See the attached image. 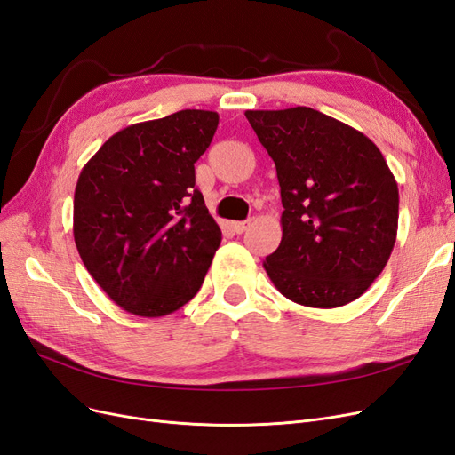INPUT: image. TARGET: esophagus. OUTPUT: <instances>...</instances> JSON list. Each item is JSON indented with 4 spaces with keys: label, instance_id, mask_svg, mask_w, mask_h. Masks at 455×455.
<instances>
[{
    "label": "esophagus",
    "instance_id": "34e87169",
    "mask_svg": "<svg viewBox=\"0 0 455 455\" xmlns=\"http://www.w3.org/2000/svg\"><path fill=\"white\" fill-rule=\"evenodd\" d=\"M249 226H251V220H246V222H235V224H233V231L244 233L246 229H249Z\"/></svg>",
    "mask_w": 455,
    "mask_h": 455
}]
</instances>
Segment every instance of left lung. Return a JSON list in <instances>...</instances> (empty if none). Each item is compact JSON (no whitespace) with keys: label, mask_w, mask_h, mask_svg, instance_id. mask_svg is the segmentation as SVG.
Returning <instances> with one entry per match:
<instances>
[{"label":"left lung","mask_w":455,"mask_h":455,"mask_svg":"<svg viewBox=\"0 0 455 455\" xmlns=\"http://www.w3.org/2000/svg\"><path fill=\"white\" fill-rule=\"evenodd\" d=\"M244 116L281 186L283 239L264 261L271 283L307 307L363 296L389 261L398 228V186L381 151L313 108Z\"/></svg>","instance_id":"obj_1"}]
</instances>
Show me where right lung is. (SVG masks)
I'll list each match as a JSON object with an SVG mask.
<instances>
[{
	"instance_id": "add662e5",
	"label": "right lung",
	"mask_w": 455,
	"mask_h": 455,
	"mask_svg": "<svg viewBox=\"0 0 455 455\" xmlns=\"http://www.w3.org/2000/svg\"><path fill=\"white\" fill-rule=\"evenodd\" d=\"M218 114L182 109L116 132L81 171L74 239L119 307L163 316L197 294L222 241L196 188Z\"/></svg>"
}]
</instances>
